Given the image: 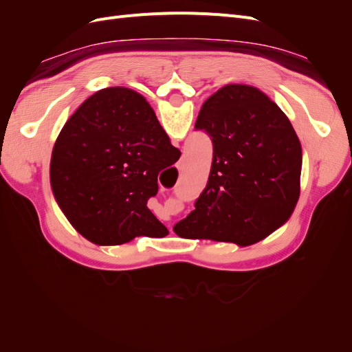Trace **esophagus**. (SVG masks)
<instances>
[{
	"instance_id": "34e87169",
	"label": "esophagus",
	"mask_w": 352,
	"mask_h": 352,
	"mask_svg": "<svg viewBox=\"0 0 352 352\" xmlns=\"http://www.w3.org/2000/svg\"><path fill=\"white\" fill-rule=\"evenodd\" d=\"M184 166H185V164H184V162H180V163H179V166H177V167H179V168H180V170H184Z\"/></svg>"
}]
</instances>
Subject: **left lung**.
Wrapping results in <instances>:
<instances>
[{"label": "left lung", "instance_id": "obj_1", "mask_svg": "<svg viewBox=\"0 0 352 352\" xmlns=\"http://www.w3.org/2000/svg\"><path fill=\"white\" fill-rule=\"evenodd\" d=\"M195 131L210 136L212 163L177 235L251 245L282 226L301 176V144L286 114L257 88L228 85L202 105Z\"/></svg>", "mask_w": 352, "mask_h": 352}]
</instances>
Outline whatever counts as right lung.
<instances>
[{
    "mask_svg": "<svg viewBox=\"0 0 352 352\" xmlns=\"http://www.w3.org/2000/svg\"><path fill=\"white\" fill-rule=\"evenodd\" d=\"M179 157L142 95L105 88L61 129L51 155L52 192L73 228L91 242L163 238L168 230L146 202L158 192V173Z\"/></svg>",
    "mask_w": 352,
    "mask_h": 352,
    "instance_id": "add662e5",
    "label": "right lung"
}]
</instances>
